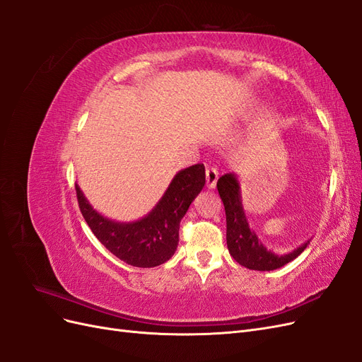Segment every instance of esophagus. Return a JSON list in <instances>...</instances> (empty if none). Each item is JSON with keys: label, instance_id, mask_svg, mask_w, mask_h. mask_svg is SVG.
<instances>
[{"label": "esophagus", "instance_id": "34e87169", "mask_svg": "<svg viewBox=\"0 0 362 362\" xmlns=\"http://www.w3.org/2000/svg\"><path fill=\"white\" fill-rule=\"evenodd\" d=\"M218 178V172L214 168H208L205 170V180H206V187L208 189H214L216 182Z\"/></svg>", "mask_w": 362, "mask_h": 362}]
</instances>
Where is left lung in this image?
<instances>
[{"label":"left lung","mask_w":362,"mask_h":362,"mask_svg":"<svg viewBox=\"0 0 362 362\" xmlns=\"http://www.w3.org/2000/svg\"><path fill=\"white\" fill-rule=\"evenodd\" d=\"M217 190L225 205L226 214V245L231 257L250 270L270 272L281 269L298 258L310 245L306 240L299 247L287 254H275L262 245L254 229H250L242 202V190L237 175L229 172L217 180Z\"/></svg>","instance_id":"left-lung-1"}]
</instances>
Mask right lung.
I'll return each mask as SVG.
<instances>
[{"label": "right lung", "mask_w": 362, "mask_h": 362, "mask_svg": "<svg viewBox=\"0 0 362 362\" xmlns=\"http://www.w3.org/2000/svg\"><path fill=\"white\" fill-rule=\"evenodd\" d=\"M205 185L204 164L180 170L152 210L134 222H117L98 213L78 184L76 198L92 233L115 257L134 267H156L166 262L180 242V223Z\"/></svg>", "instance_id": "right-lung-1"}]
</instances>
